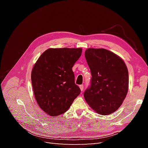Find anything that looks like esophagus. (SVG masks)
I'll return each instance as SVG.
<instances>
[{"label":"esophagus","mask_w":148,"mask_h":148,"mask_svg":"<svg viewBox=\"0 0 148 148\" xmlns=\"http://www.w3.org/2000/svg\"><path fill=\"white\" fill-rule=\"evenodd\" d=\"M79 87L80 89H81V91L83 90V89H84V86H83V85H79Z\"/></svg>","instance_id":"1"}]
</instances>
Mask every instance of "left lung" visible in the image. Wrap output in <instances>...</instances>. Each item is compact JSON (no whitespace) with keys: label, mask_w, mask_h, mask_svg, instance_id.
Returning <instances> with one entry per match:
<instances>
[{"label":"left lung","mask_w":148,"mask_h":148,"mask_svg":"<svg viewBox=\"0 0 148 148\" xmlns=\"http://www.w3.org/2000/svg\"><path fill=\"white\" fill-rule=\"evenodd\" d=\"M84 56L92 75L90 87L84 92L85 100L101 115L114 112L128 90L126 65L119 56L105 49H88Z\"/></svg>","instance_id":"8db88e82"}]
</instances>
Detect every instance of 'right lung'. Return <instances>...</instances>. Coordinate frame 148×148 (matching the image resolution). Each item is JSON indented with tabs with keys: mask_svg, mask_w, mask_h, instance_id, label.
<instances>
[{
	"mask_svg": "<svg viewBox=\"0 0 148 148\" xmlns=\"http://www.w3.org/2000/svg\"><path fill=\"white\" fill-rule=\"evenodd\" d=\"M82 53V48H50L34 64L31 71L34 95L49 115L65 113L81 92L72 67Z\"/></svg>",
	"mask_w": 148,
	"mask_h": 148,
	"instance_id": "1",
	"label": "right lung"
}]
</instances>
